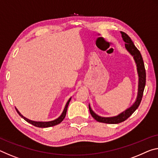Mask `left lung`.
<instances>
[{
  "mask_svg": "<svg viewBox=\"0 0 158 158\" xmlns=\"http://www.w3.org/2000/svg\"><path fill=\"white\" fill-rule=\"evenodd\" d=\"M122 34V37L123 41L125 42V48H126L127 51H128L130 54L133 56L135 62L136 64L137 67V72L138 74H139V86H138V94L136 99V101L132 106L127 109L126 110L121 112L118 115L114 117H101L99 115L96 114L95 112L92 110L90 104L89 105V108L90 113H91V116L96 120V121L99 122H102V123L106 124H119L120 122H122L128 119L131 115L134 113L135 110L138 108L139 106L141 101L142 100L143 94V91L145 89V86H146V69H145L144 62L143 60L141 54L137 48L135 46L133 41L130 37L127 35L126 33L123 31H120Z\"/></svg>",
  "mask_w": 158,
  "mask_h": 158,
  "instance_id": "1",
  "label": "left lung"
}]
</instances>
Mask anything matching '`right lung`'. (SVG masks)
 Wrapping results in <instances>:
<instances>
[{"label":"right lung","instance_id":"right-lung-1","mask_svg":"<svg viewBox=\"0 0 158 158\" xmlns=\"http://www.w3.org/2000/svg\"><path fill=\"white\" fill-rule=\"evenodd\" d=\"M71 98H70L68 100V101L67 102V103L65 105V107H64V110H63V112H62V113L61 114L60 116L58 118L52 120V121H49V122L32 121V120H30L29 119H27V118H26V117H24L23 115L21 114L20 112L18 111V110H17L16 107H15V109H16V110L17 112V113L20 115V116L25 120V121H27V122H29V123H30L32 125H34V126L36 127H40V128H46V127L56 126V125L60 123L61 122H62V120L64 119V117H65L67 110V107H68V105L69 103V102H70V101H71Z\"/></svg>","mask_w":158,"mask_h":158}]
</instances>
